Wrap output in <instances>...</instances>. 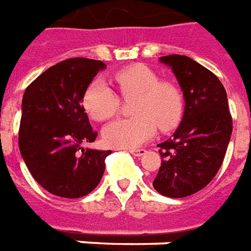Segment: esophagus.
<instances>
[{"instance_id": "1", "label": "esophagus", "mask_w": 251, "mask_h": 251, "mask_svg": "<svg viewBox=\"0 0 251 251\" xmlns=\"http://www.w3.org/2000/svg\"><path fill=\"white\" fill-rule=\"evenodd\" d=\"M129 152L135 155V157H142L146 152L145 149H129Z\"/></svg>"}]
</instances>
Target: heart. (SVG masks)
Here are the masks:
<instances>
[{"label":"heart","instance_id":"heart-1","mask_svg":"<svg viewBox=\"0 0 251 251\" xmlns=\"http://www.w3.org/2000/svg\"><path fill=\"white\" fill-rule=\"evenodd\" d=\"M122 97H135L131 112L135 116L119 119L108 124L102 138L108 146L131 149L154 136L157 126L169 131L182 116V94L174 83L159 81L157 73L145 65H132L113 74ZM83 106L96 122H104L116 115L119 97L104 81L97 79L83 96Z\"/></svg>","mask_w":251,"mask_h":251}]
</instances>
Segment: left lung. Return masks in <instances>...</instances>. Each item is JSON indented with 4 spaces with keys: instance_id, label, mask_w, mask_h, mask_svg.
I'll list each match as a JSON object with an SVG mask.
<instances>
[{
    "instance_id": "1",
    "label": "left lung",
    "mask_w": 251,
    "mask_h": 251,
    "mask_svg": "<svg viewBox=\"0 0 251 251\" xmlns=\"http://www.w3.org/2000/svg\"><path fill=\"white\" fill-rule=\"evenodd\" d=\"M184 94L182 120L174 134L157 145L161 168L152 181L163 196L179 199L201 191L223 163L232 132L225 86L219 78L185 55L161 56Z\"/></svg>"
}]
</instances>
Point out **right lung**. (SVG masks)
Segmentation results:
<instances>
[{"label":"right lung","mask_w":251,"mask_h":251,"mask_svg":"<svg viewBox=\"0 0 251 251\" xmlns=\"http://www.w3.org/2000/svg\"><path fill=\"white\" fill-rule=\"evenodd\" d=\"M106 65L73 58L51 66L25 89L19 147L37 184L55 196L77 199L100 184L111 150L83 149L97 138L82 106L86 89Z\"/></svg>","instance_id":"1"}]
</instances>
